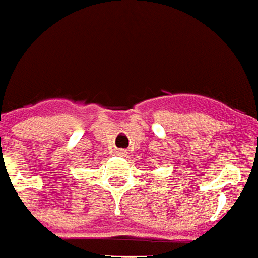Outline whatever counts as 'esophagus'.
Returning <instances> with one entry per match:
<instances>
[{"label": "esophagus", "mask_w": 258, "mask_h": 258, "mask_svg": "<svg viewBox=\"0 0 258 258\" xmlns=\"http://www.w3.org/2000/svg\"><path fill=\"white\" fill-rule=\"evenodd\" d=\"M116 153L119 156H121V157H122V156H126V151H125V150H117Z\"/></svg>", "instance_id": "34e87169"}]
</instances>
